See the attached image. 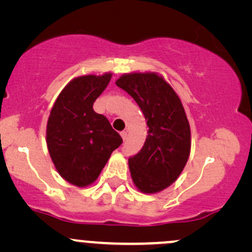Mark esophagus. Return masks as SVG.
Segmentation results:
<instances>
[{"label": "esophagus", "mask_w": 252, "mask_h": 252, "mask_svg": "<svg viewBox=\"0 0 252 252\" xmlns=\"http://www.w3.org/2000/svg\"><path fill=\"white\" fill-rule=\"evenodd\" d=\"M121 136H122L123 141H126V136H128V132H126V131H122V132H121Z\"/></svg>", "instance_id": "34e87169"}]
</instances>
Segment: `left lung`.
<instances>
[{
  "label": "left lung",
  "instance_id": "8db88e82",
  "mask_svg": "<svg viewBox=\"0 0 252 252\" xmlns=\"http://www.w3.org/2000/svg\"><path fill=\"white\" fill-rule=\"evenodd\" d=\"M142 110L148 136L142 149L129 158L135 186L142 193H158L170 186L186 166L190 128L178 94L155 72L126 73L116 80Z\"/></svg>",
  "mask_w": 252,
  "mask_h": 252
}]
</instances>
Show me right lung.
Returning a JSON list of instances; mask_svg holds the SVG:
<instances>
[{"label": "right lung", "instance_id": "add662e5", "mask_svg": "<svg viewBox=\"0 0 252 252\" xmlns=\"http://www.w3.org/2000/svg\"><path fill=\"white\" fill-rule=\"evenodd\" d=\"M111 77L104 73L72 79L48 117L46 142L52 161L60 176L77 187L94 184L111 153L123 142L108 118L94 110Z\"/></svg>", "mask_w": 252, "mask_h": 252}]
</instances>
